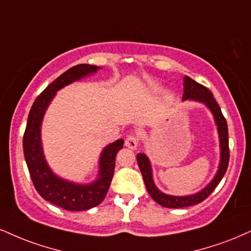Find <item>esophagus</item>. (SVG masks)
Listing matches in <instances>:
<instances>
[{
	"label": "esophagus",
	"instance_id": "1",
	"mask_svg": "<svg viewBox=\"0 0 251 251\" xmlns=\"http://www.w3.org/2000/svg\"><path fill=\"white\" fill-rule=\"evenodd\" d=\"M125 146L129 150H137L138 147V138L135 135H127L125 140Z\"/></svg>",
	"mask_w": 251,
	"mask_h": 251
}]
</instances>
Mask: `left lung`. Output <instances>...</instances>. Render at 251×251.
I'll list each match as a JSON object with an SVG mask.
<instances>
[{"label":"left lung","instance_id":"obj_1","mask_svg":"<svg viewBox=\"0 0 251 251\" xmlns=\"http://www.w3.org/2000/svg\"><path fill=\"white\" fill-rule=\"evenodd\" d=\"M183 101H195L200 102L204 105L208 110L210 111L212 116L215 122V126L217 129V135H219V146H220V160L219 166H217V171L213 179L207 183L203 188L200 189L199 192L194 194L189 195H172L166 194L161 192L156 187L154 179H153V170L151 160L145 153H138L137 160L139 168H140L141 174H143L145 186H146L147 192L151 195V198L154 200L156 203L160 206L166 208H182L194 206L202 202L203 200L212 194V192L216 188L220 181L222 180L223 175L226 174L228 168L229 162V140H228V126L226 122L225 117L221 112L219 104H217L215 99H214L213 93L204 87L201 84L196 83L193 80L191 77L185 76L183 77Z\"/></svg>","mask_w":251,"mask_h":251}]
</instances>
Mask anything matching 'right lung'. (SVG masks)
Instances as JSON below:
<instances>
[{"instance_id":"add662e5","label":"right lung","mask_w":251,"mask_h":251,"mask_svg":"<svg viewBox=\"0 0 251 251\" xmlns=\"http://www.w3.org/2000/svg\"><path fill=\"white\" fill-rule=\"evenodd\" d=\"M100 69V66L79 64L53 80L32 104L23 137L24 159L36 191L44 200L72 212L91 209L104 200L113 177L117 153L124 146V139H118L102 149L95 180L87 183L75 182L57 175L48 164L42 144V124L48 107L59 90L93 76Z\"/></svg>"}]
</instances>
